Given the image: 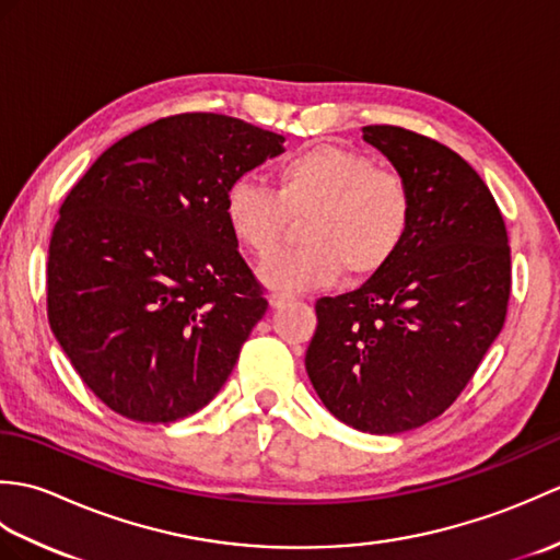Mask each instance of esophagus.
<instances>
[{
    "label": "esophagus",
    "mask_w": 560,
    "mask_h": 560,
    "mask_svg": "<svg viewBox=\"0 0 560 560\" xmlns=\"http://www.w3.org/2000/svg\"><path fill=\"white\" fill-rule=\"evenodd\" d=\"M295 299L291 293H271L269 295V305L271 307H287V305H291Z\"/></svg>",
    "instance_id": "esophagus-1"
}]
</instances>
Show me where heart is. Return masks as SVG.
I'll use <instances>...</instances> for the list:
<instances>
[{
	"label": "heart",
	"mask_w": 560,
	"mask_h": 560,
	"mask_svg": "<svg viewBox=\"0 0 560 560\" xmlns=\"http://www.w3.org/2000/svg\"><path fill=\"white\" fill-rule=\"evenodd\" d=\"M273 189L253 177L225 187L223 219L235 243L259 261L281 247L291 219H303V247L261 271L283 293L327 287L343 269L363 281L383 271L407 241L413 217L411 187L368 153L329 141L305 147L273 165Z\"/></svg>",
	"instance_id": "obj_1"
}]
</instances>
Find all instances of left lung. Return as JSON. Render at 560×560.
<instances>
[{
    "label": "left lung",
    "mask_w": 560,
    "mask_h": 560,
    "mask_svg": "<svg viewBox=\"0 0 560 560\" xmlns=\"http://www.w3.org/2000/svg\"><path fill=\"white\" fill-rule=\"evenodd\" d=\"M363 139L409 183L411 229L361 289L315 303L305 371L339 421L392 435L443 413L501 335L510 245L491 189L459 153L395 125H368Z\"/></svg>",
    "instance_id": "obj_1"
}]
</instances>
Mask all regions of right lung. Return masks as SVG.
Here are the masks:
<instances>
[{"instance_id":"right-lung-1","label":"right lung","mask_w":560,"mask_h":560,"mask_svg":"<svg viewBox=\"0 0 560 560\" xmlns=\"http://www.w3.org/2000/svg\"><path fill=\"white\" fill-rule=\"evenodd\" d=\"M281 135L237 117H161L103 151L59 207L47 319L105 407L139 423L199 411L267 313L223 219L235 177Z\"/></svg>"}]
</instances>
